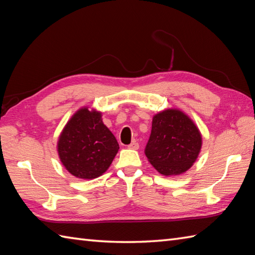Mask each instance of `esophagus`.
Listing matches in <instances>:
<instances>
[{
	"label": "esophagus",
	"instance_id": "1",
	"mask_svg": "<svg viewBox=\"0 0 255 255\" xmlns=\"http://www.w3.org/2000/svg\"><path fill=\"white\" fill-rule=\"evenodd\" d=\"M128 149H131V150H138V149H139V143H138V142L133 141V142H131V143H130V144L128 145Z\"/></svg>",
	"mask_w": 255,
	"mask_h": 255
}]
</instances>
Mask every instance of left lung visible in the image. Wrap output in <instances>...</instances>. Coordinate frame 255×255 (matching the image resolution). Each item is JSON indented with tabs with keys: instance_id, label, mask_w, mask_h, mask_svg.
<instances>
[{
	"instance_id": "1",
	"label": "left lung",
	"mask_w": 255,
	"mask_h": 255,
	"mask_svg": "<svg viewBox=\"0 0 255 255\" xmlns=\"http://www.w3.org/2000/svg\"><path fill=\"white\" fill-rule=\"evenodd\" d=\"M202 146L195 124L179 110L168 109L154 115L144 153L159 174L180 175L190 168Z\"/></svg>"
}]
</instances>
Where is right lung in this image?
Segmentation results:
<instances>
[{
	"label": "right lung",
	"instance_id": "1",
	"mask_svg": "<svg viewBox=\"0 0 255 255\" xmlns=\"http://www.w3.org/2000/svg\"><path fill=\"white\" fill-rule=\"evenodd\" d=\"M118 149V142L103 124L101 112L88 108L76 112L57 142L62 164L81 179H93L105 173Z\"/></svg>",
	"mask_w": 255,
	"mask_h": 255
}]
</instances>
